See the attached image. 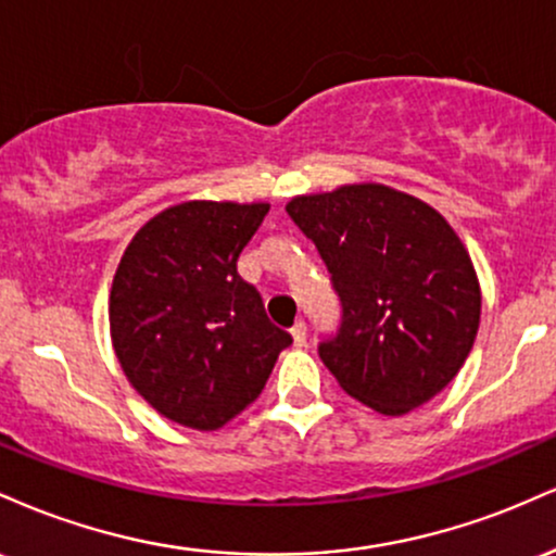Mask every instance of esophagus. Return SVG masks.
<instances>
[{
	"mask_svg": "<svg viewBox=\"0 0 556 556\" xmlns=\"http://www.w3.org/2000/svg\"><path fill=\"white\" fill-rule=\"evenodd\" d=\"M290 334H292V342H295V348H303L305 337H308V327H305V321H298L295 327L290 329Z\"/></svg>",
	"mask_w": 556,
	"mask_h": 556,
	"instance_id": "1",
	"label": "esophagus"
}]
</instances>
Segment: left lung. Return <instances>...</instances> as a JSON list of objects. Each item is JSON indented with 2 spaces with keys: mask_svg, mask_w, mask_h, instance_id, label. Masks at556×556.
<instances>
[{
  "mask_svg": "<svg viewBox=\"0 0 556 556\" xmlns=\"http://www.w3.org/2000/svg\"><path fill=\"white\" fill-rule=\"evenodd\" d=\"M287 214L340 295V327L318 355L344 392L384 416L442 392L481 321L473 261L444 216L376 182L298 195Z\"/></svg>",
  "mask_w": 556,
  "mask_h": 556,
  "instance_id": "8db88e82",
  "label": "left lung"
}]
</instances>
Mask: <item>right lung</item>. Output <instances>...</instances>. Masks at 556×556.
Returning <instances> with one entry per match:
<instances>
[{
  "instance_id": "1",
  "label": "right lung",
  "mask_w": 556,
  "mask_h": 556,
  "mask_svg": "<svg viewBox=\"0 0 556 556\" xmlns=\"http://www.w3.org/2000/svg\"><path fill=\"white\" fill-rule=\"evenodd\" d=\"M266 214L269 203H177L138 229L114 274L119 366L156 413L188 429H222L245 410L292 344L238 274Z\"/></svg>"
}]
</instances>
